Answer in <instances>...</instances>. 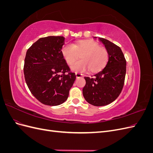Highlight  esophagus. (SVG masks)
<instances>
[{
    "instance_id": "esophagus-1",
    "label": "esophagus",
    "mask_w": 153,
    "mask_h": 153,
    "mask_svg": "<svg viewBox=\"0 0 153 153\" xmlns=\"http://www.w3.org/2000/svg\"><path fill=\"white\" fill-rule=\"evenodd\" d=\"M75 75H76V78H80V77H82L83 75H82V74H81V73H76V74H75Z\"/></svg>"
}]
</instances>
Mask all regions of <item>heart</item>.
I'll return each mask as SVG.
<instances>
[{"instance_id":"heart-1","label":"heart","mask_w":153,"mask_h":153,"mask_svg":"<svg viewBox=\"0 0 153 153\" xmlns=\"http://www.w3.org/2000/svg\"><path fill=\"white\" fill-rule=\"evenodd\" d=\"M62 53L68 64H71L81 54L82 60L71 64L73 71L82 72L90 69L98 71L107 62L108 53L105 48L93 40H80L76 43H66L62 48Z\"/></svg>"}]
</instances>
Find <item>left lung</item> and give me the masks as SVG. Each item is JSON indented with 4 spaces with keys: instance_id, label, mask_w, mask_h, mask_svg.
Returning <instances> with one entry per match:
<instances>
[{
    "instance_id": "obj_1",
    "label": "left lung",
    "mask_w": 153,
    "mask_h": 153,
    "mask_svg": "<svg viewBox=\"0 0 153 153\" xmlns=\"http://www.w3.org/2000/svg\"><path fill=\"white\" fill-rule=\"evenodd\" d=\"M99 40L108 53V62L93 77H84L86 84L82 90L85 100L96 106L107 105L117 98L126 71V61L120 47L106 39L99 38Z\"/></svg>"
}]
</instances>
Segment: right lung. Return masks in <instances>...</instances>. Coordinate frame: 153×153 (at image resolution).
Wrapping results in <instances>:
<instances>
[{
	"instance_id": "add662e5",
	"label": "right lung",
	"mask_w": 153,
	"mask_h": 153,
	"mask_svg": "<svg viewBox=\"0 0 153 153\" xmlns=\"http://www.w3.org/2000/svg\"><path fill=\"white\" fill-rule=\"evenodd\" d=\"M63 36L41 38L27 50L24 72L26 84L41 103L59 105L67 100L76 79L62 53Z\"/></svg>"
}]
</instances>
